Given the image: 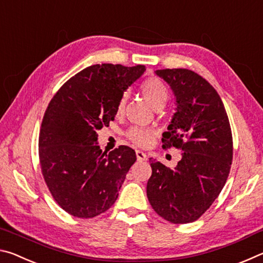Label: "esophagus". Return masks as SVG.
<instances>
[{
  "mask_svg": "<svg viewBox=\"0 0 263 263\" xmlns=\"http://www.w3.org/2000/svg\"><path fill=\"white\" fill-rule=\"evenodd\" d=\"M136 155H137V159L138 161H146L147 160V155H146V153L142 152V151H136Z\"/></svg>",
  "mask_w": 263,
  "mask_h": 263,
  "instance_id": "1",
  "label": "esophagus"
}]
</instances>
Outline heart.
<instances>
[{"instance_id": "b5f03b06", "label": "heart", "mask_w": 263, "mask_h": 263, "mask_svg": "<svg viewBox=\"0 0 263 263\" xmlns=\"http://www.w3.org/2000/svg\"><path fill=\"white\" fill-rule=\"evenodd\" d=\"M140 90L142 96L145 97V100L157 109H162L166 102L168 101L169 91L168 88L166 87L162 81H160L158 79H147L140 84ZM124 104H125V96H123L118 102L117 105V112H122L124 109ZM155 136V131L152 128H145L135 126L131 127L127 132V137L133 144H136L140 147H146L151 142L153 141V138Z\"/></svg>"}]
</instances>
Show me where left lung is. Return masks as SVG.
<instances>
[{"label": "left lung", "mask_w": 263, "mask_h": 263, "mask_svg": "<svg viewBox=\"0 0 263 263\" xmlns=\"http://www.w3.org/2000/svg\"><path fill=\"white\" fill-rule=\"evenodd\" d=\"M176 99V112L162 135L164 149L182 151L174 169L151 160L147 197L160 217L174 224L197 220L224 188L233 158L228 114L216 89L184 68L159 69Z\"/></svg>", "instance_id": "1"}]
</instances>
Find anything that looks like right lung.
I'll return each mask as SVG.
<instances>
[{"label":"right lung","mask_w":263,"mask_h":263,"mask_svg":"<svg viewBox=\"0 0 263 263\" xmlns=\"http://www.w3.org/2000/svg\"><path fill=\"white\" fill-rule=\"evenodd\" d=\"M145 66L92 65L70 78L53 96L39 135V161L54 201L69 215L92 218L116 202L135 149L102 152L97 131L109 126L128 86Z\"/></svg>","instance_id":"right-lung-1"}]
</instances>
